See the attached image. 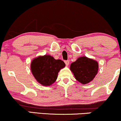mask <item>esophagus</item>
I'll return each mask as SVG.
<instances>
[{
  "mask_svg": "<svg viewBox=\"0 0 121 121\" xmlns=\"http://www.w3.org/2000/svg\"><path fill=\"white\" fill-rule=\"evenodd\" d=\"M65 64H66V66L69 65V60L65 61Z\"/></svg>",
  "mask_w": 121,
  "mask_h": 121,
  "instance_id": "34e87169",
  "label": "esophagus"
}]
</instances>
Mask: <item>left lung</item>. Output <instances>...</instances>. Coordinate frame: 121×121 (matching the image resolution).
<instances>
[{"label": "left lung", "instance_id": "left-lung-1", "mask_svg": "<svg viewBox=\"0 0 121 121\" xmlns=\"http://www.w3.org/2000/svg\"><path fill=\"white\" fill-rule=\"evenodd\" d=\"M70 69L77 81L86 84L95 77L98 72V64L96 61L83 56L72 63Z\"/></svg>", "mask_w": 121, "mask_h": 121}]
</instances>
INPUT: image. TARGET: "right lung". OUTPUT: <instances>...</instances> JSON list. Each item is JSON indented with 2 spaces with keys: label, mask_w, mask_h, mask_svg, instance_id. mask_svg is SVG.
<instances>
[{
  "label": "right lung",
  "mask_w": 121,
  "mask_h": 121,
  "mask_svg": "<svg viewBox=\"0 0 121 121\" xmlns=\"http://www.w3.org/2000/svg\"><path fill=\"white\" fill-rule=\"evenodd\" d=\"M65 66L63 61L45 55L33 60L30 69L37 81L43 85L49 86L56 81L60 70Z\"/></svg>",
  "instance_id": "add662e5"
}]
</instances>
